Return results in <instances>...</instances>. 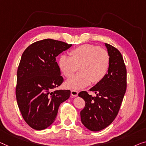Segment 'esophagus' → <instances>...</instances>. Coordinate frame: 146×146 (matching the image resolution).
<instances>
[{
  "mask_svg": "<svg viewBox=\"0 0 146 146\" xmlns=\"http://www.w3.org/2000/svg\"><path fill=\"white\" fill-rule=\"evenodd\" d=\"M78 94H79V92H78L77 90H71V94L73 97L77 96Z\"/></svg>",
  "mask_w": 146,
  "mask_h": 146,
  "instance_id": "esophagus-1",
  "label": "esophagus"
}]
</instances>
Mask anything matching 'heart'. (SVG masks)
<instances>
[{
  "mask_svg": "<svg viewBox=\"0 0 146 146\" xmlns=\"http://www.w3.org/2000/svg\"><path fill=\"white\" fill-rule=\"evenodd\" d=\"M69 57L62 56L58 66L66 78H70L79 67L80 71L66 82L71 89H82L91 82L96 84L107 75L110 65V54L107 50L92 44H82L69 52Z\"/></svg>",
  "mask_w": 146,
  "mask_h": 146,
  "instance_id": "1",
  "label": "heart"
}]
</instances>
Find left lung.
I'll return each mask as SVG.
<instances>
[{"instance_id": "obj_1", "label": "left lung", "mask_w": 146, "mask_h": 146, "mask_svg": "<svg viewBox=\"0 0 146 146\" xmlns=\"http://www.w3.org/2000/svg\"><path fill=\"white\" fill-rule=\"evenodd\" d=\"M110 54V65L104 79L90 89L96 96L86 91L79 93L85 101L80 111V119L84 127L91 131L105 129L117 117L127 89V69L121 52L105 43Z\"/></svg>"}]
</instances>
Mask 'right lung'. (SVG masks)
I'll return each instance as SVG.
<instances>
[{
  "label": "right lung",
  "mask_w": 146,
  "mask_h": 146,
  "mask_svg": "<svg viewBox=\"0 0 146 146\" xmlns=\"http://www.w3.org/2000/svg\"><path fill=\"white\" fill-rule=\"evenodd\" d=\"M72 44L47 38L33 43L21 56L17 72L16 95L23 119L33 129L50 127L69 90L52 91L64 79L56 58Z\"/></svg>",
  "instance_id": "1"
}]
</instances>
